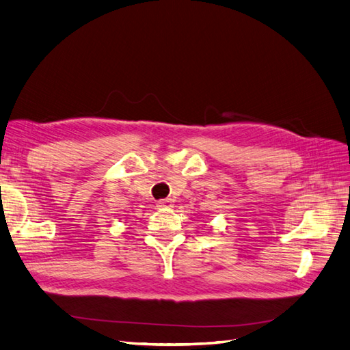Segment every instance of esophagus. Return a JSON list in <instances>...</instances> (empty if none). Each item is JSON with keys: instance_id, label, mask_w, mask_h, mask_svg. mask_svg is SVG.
I'll list each match as a JSON object with an SVG mask.
<instances>
[{"instance_id": "obj_1", "label": "esophagus", "mask_w": 350, "mask_h": 350, "mask_svg": "<svg viewBox=\"0 0 350 350\" xmlns=\"http://www.w3.org/2000/svg\"><path fill=\"white\" fill-rule=\"evenodd\" d=\"M157 207H161V208H170V207H173V200H172V198L159 200V201L157 202Z\"/></svg>"}]
</instances>
